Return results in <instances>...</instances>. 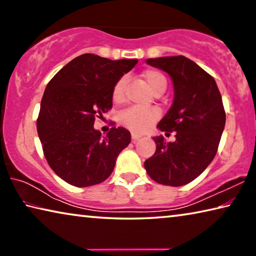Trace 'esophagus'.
Returning a JSON list of instances; mask_svg holds the SVG:
<instances>
[{"mask_svg":"<svg viewBox=\"0 0 256 256\" xmlns=\"http://www.w3.org/2000/svg\"><path fill=\"white\" fill-rule=\"evenodd\" d=\"M142 136L141 134H138V133H132V141L133 142H136L138 138H140Z\"/></svg>","mask_w":256,"mask_h":256,"instance_id":"esophagus-1","label":"esophagus"}]
</instances>
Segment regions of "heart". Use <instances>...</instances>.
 Instances as JSON below:
<instances>
[{
    "label": "heart",
    "instance_id": "obj_1",
    "mask_svg": "<svg viewBox=\"0 0 256 256\" xmlns=\"http://www.w3.org/2000/svg\"><path fill=\"white\" fill-rule=\"evenodd\" d=\"M142 76L154 94L164 92L166 89L167 80L162 72L154 70V68H148L142 73ZM126 84L128 80L125 76L120 78L115 84L112 92V100L115 104L120 105L126 100ZM159 118L160 112L157 108L130 107L120 112V122L133 132L142 133L152 126Z\"/></svg>",
    "mask_w": 256,
    "mask_h": 256
}]
</instances>
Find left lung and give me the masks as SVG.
Listing matches in <instances>:
<instances>
[{
    "instance_id": "left-lung-1",
    "label": "left lung",
    "mask_w": 256,
    "mask_h": 256,
    "mask_svg": "<svg viewBox=\"0 0 256 256\" xmlns=\"http://www.w3.org/2000/svg\"><path fill=\"white\" fill-rule=\"evenodd\" d=\"M146 63L170 76L174 102L160 120V131L176 132L174 142L154 138L156 152L144 162L159 184L182 186L200 176L214 160L226 123L222 94L214 78L185 56L149 58Z\"/></svg>"
}]
</instances>
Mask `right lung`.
Wrapping results in <instances>:
<instances>
[{
    "label": "right lung",
    "mask_w": 256,
    "mask_h": 256,
    "mask_svg": "<svg viewBox=\"0 0 256 256\" xmlns=\"http://www.w3.org/2000/svg\"><path fill=\"white\" fill-rule=\"evenodd\" d=\"M136 60H112L82 54L60 68L47 84L37 118L44 156L58 177L76 188L107 180L131 133L112 128L106 136L94 128L112 107V88Z\"/></svg>",
    "instance_id": "add662e5"
}]
</instances>
